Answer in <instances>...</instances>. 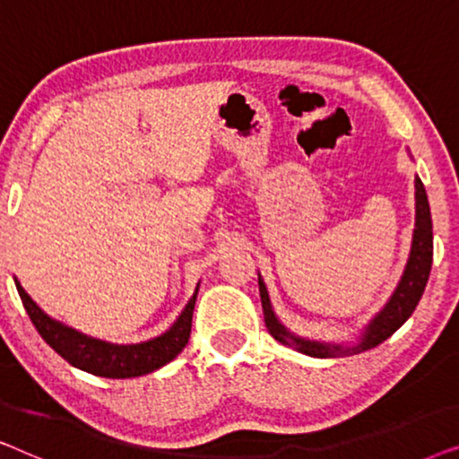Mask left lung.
<instances>
[{"instance_id": "8db88e82", "label": "left lung", "mask_w": 459, "mask_h": 459, "mask_svg": "<svg viewBox=\"0 0 459 459\" xmlns=\"http://www.w3.org/2000/svg\"><path fill=\"white\" fill-rule=\"evenodd\" d=\"M432 265V219H430V206L429 198H426V190L422 179L416 178V230H413V240L410 259H407L405 272L401 275L399 286L394 288L393 297L388 299L378 316L366 325L359 342L355 347H342V344H328V342H317V341H307L292 334L290 330H286L280 324V319L275 317L272 309V300H269L267 288L263 284L259 275V292H261V303H263V316H265V325L275 341L288 347H294L299 353L311 355V357H338V355H351V353H361V351L378 347L380 342H385L388 336H393L401 325H403L410 316L416 309L420 299H422L426 281L430 275Z\"/></svg>"}]
</instances>
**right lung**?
<instances>
[{
    "label": "right lung",
    "mask_w": 459,
    "mask_h": 459,
    "mask_svg": "<svg viewBox=\"0 0 459 459\" xmlns=\"http://www.w3.org/2000/svg\"><path fill=\"white\" fill-rule=\"evenodd\" d=\"M14 281L24 309H27L30 322H33L43 341L60 357H65L71 366L93 376H102V378H135V376L150 374L175 359L184 351L187 341H190L192 313L194 305H196L198 286L194 297L187 300L186 309L181 311L178 322L165 334L137 344H112L100 341V338L81 334L74 328L56 322L48 313H43L39 305L24 292L21 281Z\"/></svg>",
    "instance_id": "obj_1"
}]
</instances>
